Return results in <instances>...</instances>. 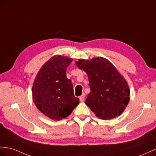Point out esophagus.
<instances>
[{"label": "esophagus", "mask_w": 156, "mask_h": 156, "mask_svg": "<svg viewBox=\"0 0 156 156\" xmlns=\"http://www.w3.org/2000/svg\"><path fill=\"white\" fill-rule=\"evenodd\" d=\"M80 101L81 102L82 101H83V100H84V98H85V94L83 93V94H82V95H81V96H80Z\"/></svg>", "instance_id": "34e87169"}]
</instances>
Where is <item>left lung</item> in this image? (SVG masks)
<instances>
[{
    "instance_id": "8db88e82",
    "label": "left lung",
    "mask_w": 156,
    "mask_h": 156,
    "mask_svg": "<svg viewBox=\"0 0 156 156\" xmlns=\"http://www.w3.org/2000/svg\"><path fill=\"white\" fill-rule=\"evenodd\" d=\"M76 66L87 73L90 92L85 103L99 119L116 117L130 100L127 83L112 63L102 57L79 60Z\"/></svg>"
}]
</instances>
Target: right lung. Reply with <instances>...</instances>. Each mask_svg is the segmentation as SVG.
<instances>
[{
	"mask_svg": "<svg viewBox=\"0 0 156 156\" xmlns=\"http://www.w3.org/2000/svg\"><path fill=\"white\" fill-rule=\"evenodd\" d=\"M72 61L61 55L51 58L39 71L32 87L37 108L56 121L69 116L79 103V98L74 97L73 83L66 74Z\"/></svg>",
	"mask_w": 156,
	"mask_h": 156,
	"instance_id": "add662e5",
	"label": "right lung"
}]
</instances>
